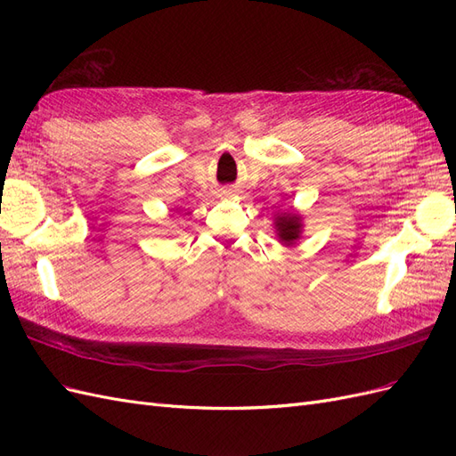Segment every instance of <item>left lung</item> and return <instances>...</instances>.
I'll list each match as a JSON object with an SVG mask.
<instances>
[{
	"instance_id": "1",
	"label": "left lung",
	"mask_w": 456,
	"mask_h": 456,
	"mask_svg": "<svg viewBox=\"0 0 456 456\" xmlns=\"http://www.w3.org/2000/svg\"><path fill=\"white\" fill-rule=\"evenodd\" d=\"M275 226H278L280 238L285 243H291L298 238V233H300V216H297L293 213L281 215V216L275 218Z\"/></svg>"
}]
</instances>
